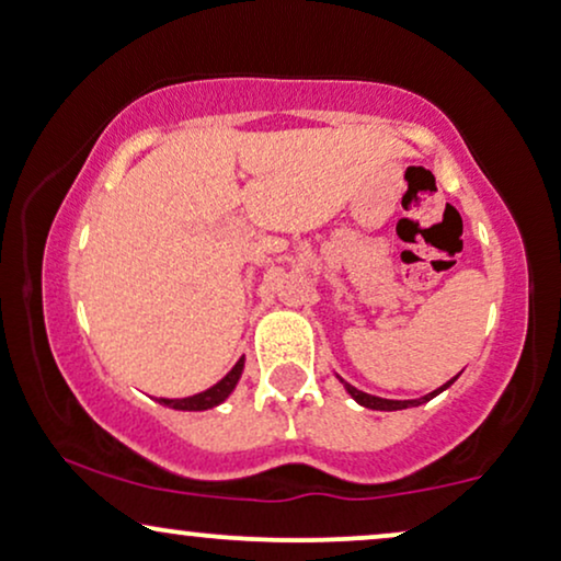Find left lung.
<instances>
[{
    "instance_id": "left-lung-1",
    "label": "left lung",
    "mask_w": 561,
    "mask_h": 561,
    "mask_svg": "<svg viewBox=\"0 0 561 561\" xmlns=\"http://www.w3.org/2000/svg\"><path fill=\"white\" fill-rule=\"evenodd\" d=\"M458 376H454L450 378V381H446L443 383L440 389H435V391H431V394H425V397H420V399H381V397H374V394H366V391H360V389H355V387H351V383H345L343 378H340V381L345 383V389H347V394H351L355 402H358L360 407H368V410H381V412H394V410H407V407H420V404H425V402H431L433 397H438L440 391H446L450 383L456 381Z\"/></svg>"
}]
</instances>
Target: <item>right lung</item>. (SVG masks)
<instances>
[{
    "label": "right lung",
    "mask_w": 561,
    "mask_h": 561,
    "mask_svg": "<svg viewBox=\"0 0 561 561\" xmlns=\"http://www.w3.org/2000/svg\"><path fill=\"white\" fill-rule=\"evenodd\" d=\"M242 370H244V358H239L234 363V368L229 370L227 376L221 378V381L214 383V387L201 391V394H193V397H183V399H157L159 404L164 407H172V410H183V412H203V410H210V407H218L227 399L234 387L239 383V378H242Z\"/></svg>",
    "instance_id": "add662e5"
}]
</instances>
